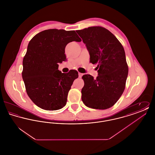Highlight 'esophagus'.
<instances>
[{"mask_svg":"<svg viewBox=\"0 0 155 155\" xmlns=\"http://www.w3.org/2000/svg\"><path fill=\"white\" fill-rule=\"evenodd\" d=\"M82 75H83V74H82V73H78V77H79V78H81Z\"/></svg>","mask_w":155,"mask_h":155,"instance_id":"34e87169","label":"esophagus"}]
</instances>
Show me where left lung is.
<instances>
[{"instance_id": "1", "label": "left lung", "mask_w": 155, "mask_h": 155, "mask_svg": "<svg viewBox=\"0 0 155 155\" xmlns=\"http://www.w3.org/2000/svg\"><path fill=\"white\" fill-rule=\"evenodd\" d=\"M76 32L87 46L91 63L97 64L98 69L96 79L89 74L82 76V101L92 109H109L117 102L125 89L128 67L124 48L116 37L102 27Z\"/></svg>"}]
</instances>
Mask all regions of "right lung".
Listing matches in <instances>:
<instances>
[{
	"label": "right lung",
	"mask_w": 155,
	"mask_h": 155,
	"mask_svg": "<svg viewBox=\"0 0 155 155\" xmlns=\"http://www.w3.org/2000/svg\"><path fill=\"white\" fill-rule=\"evenodd\" d=\"M73 41H81L75 31L49 29L37 34L28 44L22 61V79L27 95L42 109L56 110L66 104L78 74L74 70L62 73L58 63L66 59L65 48Z\"/></svg>",
	"instance_id": "right-lung-1"
}]
</instances>
